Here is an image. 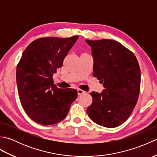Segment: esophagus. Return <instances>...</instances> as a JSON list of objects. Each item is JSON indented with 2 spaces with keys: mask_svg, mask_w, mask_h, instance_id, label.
I'll list each match as a JSON object with an SVG mask.
<instances>
[{
  "mask_svg": "<svg viewBox=\"0 0 157 157\" xmlns=\"http://www.w3.org/2000/svg\"><path fill=\"white\" fill-rule=\"evenodd\" d=\"M85 92H86L83 90H82V89H79V88L78 89V94L79 96H80V95H82V94H85Z\"/></svg>",
  "mask_w": 157,
  "mask_h": 157,
  "instance_id": "obj_1",
  "label": "esophagus"
}]
</instances>
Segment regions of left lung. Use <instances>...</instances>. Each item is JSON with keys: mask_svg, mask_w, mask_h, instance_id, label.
I'll return each instance as SVG.
<instances>
[{"mask_svg": "<svg viewBox=\"0 0 157 157\" xmlns=\"http://www.w3.org/2000/svg\"><path fill=\"white\" fill-rule=\"evenodd\" d=\"M94 59V75L103 84L101 93L92 92L89 117L106 128L124 123L137 103L140 88V69L135 55L113 40H86Z\"/></svg>", "mask_w": 157, "mask_h": 157, "instance_id": "left-lung-1", "label": "left lung"}]
</instances>
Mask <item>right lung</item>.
<instances>
[{
	"mask_svg": "<svg viewBox=\"0 0 157 157\" xmlns=\"http://www.w3.org/2000/svg\"><path fill=\"white\" fill-rule=\"evenodd\" d=\"M78 38L36 40L23 51L17 66L20 101L28 115L39 124L50 125L61 121L77 98L75 89L59 88L54 84L52 75L61 67Z\"/></svg>",
	"mask_w": 157,
	"mask_h": 157,
	"instance_id": "obj_1",
	"label": "right lung"
}]
</instances>
